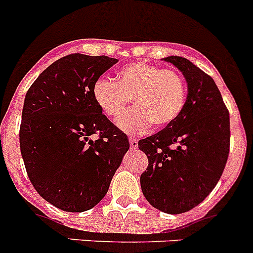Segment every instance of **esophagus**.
Here are the masks:
<instances>
[{
    "instance_id": "1",
    "label": "esophagus",
    "mask_w": 253,
    "mask_h": 253,
    "mask_svg": "<svg viewBox=\"0 0 253 253\" xmlns=\"http://www.w3.org/2000/svg\"><path fill=\"white\" fill-rule=\"evenodd\" d=\"M129 144H130L131 150H135V148L138 147V141L134 139V138H130V139H129Z\"/></svg>"
}]
</instances>
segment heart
<instances>
[{"label": "heart", "instance_id": "heart-1", "mask_svg": "<svg viewBox=\"0 0 253 253\" xmlns=\"http://www.w3.org/2000/svg\"><path fill=\"white\" fill-rule=\"evenodd\" d=\"M116 79L118 83L107 78L97 79L92 97L103 115L114 122L124 115L131 100L134 109L119 122V128L129 134L144 133L151 124L164 128L182 114L187 90L175 71L133 62L123 66Z\"/></svg>", "mask_w": 253, "mask_h": 253}]
</instances>
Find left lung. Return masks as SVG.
I'll return each instance as SVG.
<instances>
[{
	"label": "left lung",
	"mask_w": 253,
	"mask_h": 253,
	"mask_svg": "<svg viewBox=\"0 0 253 253\" xmlns=\"http://www.w3.org/2000/svg\"><path fill=\"white\" fill-rule=\"evenodd\" d=\"M188 87L182 114L138 142L148 157L141 175L146 200L166 213L192 210L219 182L229 155V112L212 78L180 56H168Z\"/></svg>",
	"instance_id": "obj_1"
}]
</instances>
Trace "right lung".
<instances>
[{
	"instance_id": "obj_1",
	"label": "right lung",
	"mask_w": 253,
	"mask_h": 253,
	"mask_svg": "<svg viewBox=\"0 0 253 253\" xmlns=\"http://www.w3.org/2000/svg\"><path fill=\"white\" fill-rule=\"evenodd\" d=\"M116 62L107 56H65L41 73L24 100V165L41 197L62 211L96 206L129 150L126 134L92 97L94 82Z\"/></svg>"
}]
</instances>
